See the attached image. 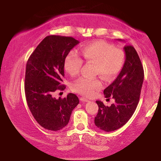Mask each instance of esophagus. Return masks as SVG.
<instances>
[{
  "label": "esophagus",
  "mask_w": 161,
  "mask_h": 161,
  "mask_svg": "<svg viewBox=\"0 0 161 161\" xmlns=\"http://www.w3.org/2000/svg\"><path fill=\"white\" fill-rule=\"evenodd\" d=\"M80 101H81V102H89V99H86V98H85V97H80Z\"/></svg>",
  "instance_id": "esophagus-1"
}]
</instances>
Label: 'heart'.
<instances>
[{
  "label": "heart",
  "mask_w": 161,
  "mask_h": 161,
  "mask_svg": "<svg viewBox=\"0 0 161 161\" xmlns=\"http://www.w3.org/2000/svg\"><path fill=\"white\" fill-rule=\"evenodd\" d=\"M81 55L84 60L95 65L96 75L107 81L115 78L121 72L125 61L124 52L121 49L114 48L113 45L102 40L89 42L81 49ZM83 59L75 52H70L64 60V69L72 76L80 72ZM102 87V82L98 78L80 77L74 81L72 88L73 91L84 96H91L94 92Z\"/></svg>",
  "instance_id": "1"
}]
</instances>
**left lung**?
<instances>
[{"label": "left lung", "instance_id": "obj_1", "mask_svg": "<svg viewBox=\"0 0 161 161\" xmlns=\"http://www.w3.org/2000/svg\"><path fill=\"white\" fill-rule=\"evenodd\" d=\"M119 41H122L119 40ZM125 62L118 77L103 91L106 98L111 97L115 103L106 107L97 101L99 107L94 124L101 130L110 132L127 123L139 102L144 78L143 68L137 52L131 45L124 46Z\"/></svg>", "mask_w": 161, "mask_h": 161}]
</instances>
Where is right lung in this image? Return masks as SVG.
<instances>
[{"label": "right lung", "instance_id": "add662e5", "mask_svg": "<svg viewBox=\"0 0 161 161\" xmlns=\"http://www.w3.org/2000/svg\"><path fill=\"white\" fill-rule=\"evenodd\" d=\"M80 42L72 37L50 35L42 40L30 56L26 64L25 92L32 116L40 126L59 130L69 123L71 114L78 105V97L69 93L58 99L56 90H63L65 58Z\"/></svg>", "mask_w": 161, "mask_h": 161}]
</instances>
